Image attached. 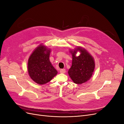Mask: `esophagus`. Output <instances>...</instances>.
<instances>
[{
    "label": "esophagus",
    "mask_w": 124,
    "mask_h": 124,
    "mask_svg": "<svg viewBox=\"0 0 124 124\" xmlns=\"http://www.w3.org/2000/svg\"><path fill=\"white\" fill-rule=\"evenodd\" d=\"M66 72V69H62L60 70V73H65Z\"/></svg>",
    "instance_id": "34e87169"
}]
</instances>
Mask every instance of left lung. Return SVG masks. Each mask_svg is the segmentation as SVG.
Returning a JSON list of instances; mask_svg holds the SVG:
<instances>
[{"mask_svg":"<svg viewBox=\"0 0 124 124\" xmlns=\"http://www.w3.org/2000/svg\"><path fill=\"white\" fill-rule=\"evenodd\" d=\"M78 51L80 54L77 56ZM72 56V66L68 70V74L74 83L81 84L88 81L95 70V62L92 55L85 48L77 46L74 50H70Z\"/></svg>","mask_w":124,"mask_h":124,"instance_id":"1","label":"left lung"}]
</instances>
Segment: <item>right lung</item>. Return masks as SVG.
I'll list each match as a JSON object with an SVG mask.
<instances>
[{
  "mask_svg": "<svg viewBox=\"0 0 124 124\" xmlns=\"http://www.w3.org/2000/svg\"><path fill=\"white\" fill-rule=\"evenodd\" d=\"M51 52V49L41 44L32 52L28 58L29 76L39 85L48 83L57 74V71L50 61Z\"/></svg>",
  "mask_w": 124,
  "mask_h": 124,
  "instance_id": "1",
  "label": "right lung"
}]
</instances>
